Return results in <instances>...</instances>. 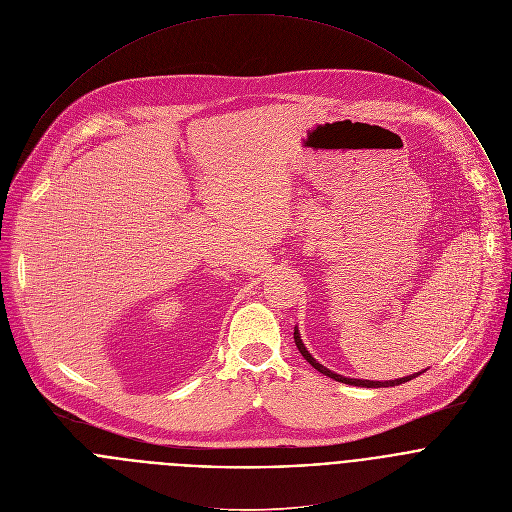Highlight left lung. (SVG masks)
<instances>
[{
  "mask_svg": "<svg viewBox=\"0 0 512 512\" xmlns=\"http://www.w3.org/2000/svg\"><path fill=\"white\" fill-rule=\"evenodd\" d=\"M294 342H296V348L300 350V354L306 358V362H310L318 372H322L324 376H328V378H332V380H338V382L350 384V386H362V388H388V386L404 384V382H408V380H412V378L420 376L422 372H426V370H422V372H416V374H410V376H404V378H396V380H364V378H348V376L336 374V372H332L330 368L322 366V364H320V362H318V360L308 352V348L304 346V342H302V338H300L298 326H294Z\"/></svg>",
  "mask_w": 512,
  "mask_h": 512,
  "instance_id": "1",
  "label": "left lung"
}]
</instances>
